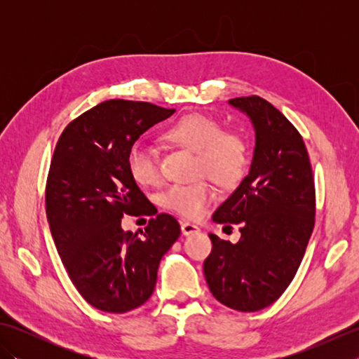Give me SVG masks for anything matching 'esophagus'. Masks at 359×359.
I'll list each match as a JSON object with an SVG mask.
<instances>
[{
    "label": "esophagus",
    "instance_id": "obj_1",
    "mask_svg": "<svg viewBox=\"0 0 359 359\" xmlns=\"http://www.w3.org/2000/svg\"><path fill=\"white\" fill-rule=\"evenodd\" d=\"M180 228H182V234H185V236H189V234H194V233H199L201 231L199 226L194 225V224H189V222H182Z\"/></svg>",
    "mask_w": 359,
    "mask_h": 359
}]
</instances>
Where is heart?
<instances>
[{
	"mask_svg": "<svg viewBox=\"0 0 359 359\" xmlns=\"http://www.w3.org/2000/svg\"><path fill=\"white\" fill-rule=\"evenodd\" d=\"M163 139L197 154L196 172L208 174L220 185H233L245 172L248 144L242 133L222 129L220 121L207 114H187L163 131ZM128 166L140 185H156L162 179L158 151L144 140L135 142L128 154ZM216 199V189L207 179L174 184L162 194L166 210L187 219H199Z\"/></svg>",
	"mask_w": 359,
	"mask_h": 359,
	"instance_id": "heart-1",
	"label": "heart"
}]
</instances>
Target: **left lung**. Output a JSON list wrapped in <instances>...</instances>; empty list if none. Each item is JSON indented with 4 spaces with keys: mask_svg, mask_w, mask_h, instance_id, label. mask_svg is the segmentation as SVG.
Segmentation results:
<instances>
[{
    "mask_svg": "<svg viewBox=\"0 0 359 359\" xmlns=\"http://www.w3.org/2000/svg\"><path fill=\"white\" fill-rule=\"evenodd\" d=\"M256 131L250 171L212 215L217 224H239L231 243L210 234L203 262L210 292L233 310L257 311L279 299L293 280L315 226V180L299 131L257 95L231 98Z\"/></svg>",
    "mask_w": 359,
    "mask_h": 359,
    "instance_id": "obj_1",
    "label": "left lung"
}]
</instances>
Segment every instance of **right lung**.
I'll use <instances>...</instances> for the list:
<instances>
[{
	"instance_id": "right-lung-1",
	"label": "right lung",
	"mask_w": 359,
	"mask_h": 359,
	"mask_svg": "<svg viewBox=\"0 0 359 359\" xmlns=\"http://www.w3.org/2000/svg\"><path fill=\"white\" fill-rule=\"evenodd\" d=\"M175 109L108 100L72 120L60 135L46 182V216L62 262L79 293L108 313L147 302L160 259L180 236L171 215L149 219L144 231L121 230V217L149 216L129 172L128 154L148 129Z\"/></svg>"
}]
</instances>
